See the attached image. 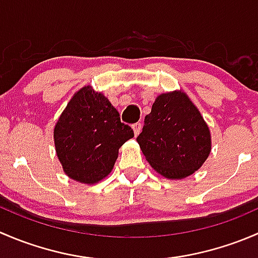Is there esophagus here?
Wrapping results in <instances>:
<instances>
[{"instance_id": "esophagus-1", "label": "esophagus", "mask_w": 258, "mask_h": 258, "mask_svg": "<svg viewBox=\"0 0 258 258\" xmlns=\"http://www.w3.org/2000/svg\"><path fill=\"white\" fill-rule=\"evenodd\" d=\"M141 128H142V124L140 123V122H137V123L132 124V130H134L135 136H139V134H140V132H141Z\"/></svg>"}]
</instances>
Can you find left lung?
I'll return each instance as SVG.
<instances>
[{
    "instance_id": "1",
    "label": "left lung",
    "mask_w": 258,
    "mask_h": 258,
    "mask_svg": "<svg viewBox=\"0 0 258 258\" xmlns=\"http://www.w3.org/2000/svg\"><path fill=\"white\" fill-rule=\"evenodd\" d=\"M137 142L151 167L168 179L196 172L212 148L209 124L182 90L156 97Z\"/></svg>"
}]
</instances>
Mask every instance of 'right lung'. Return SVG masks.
Instances as JSON below:
<instances>
[{
    "instance_id": "right-lung-1",
    "label": "right lung",
    "mask_w": 258,
    "mask_h": 258,
    "mask_svg": "<svg viewBox=\"0 0 258 258\" xmlns=\"http://www.w3.org/2000/svg\"><path fill=\"white\" fill-rule=\"evenodd\" d=\"M134 137L102 92L91 86L77 91L53 128L56 155L74 181L95 184L112 171L122 145Z\"/></svg>"
}]
</instances>
